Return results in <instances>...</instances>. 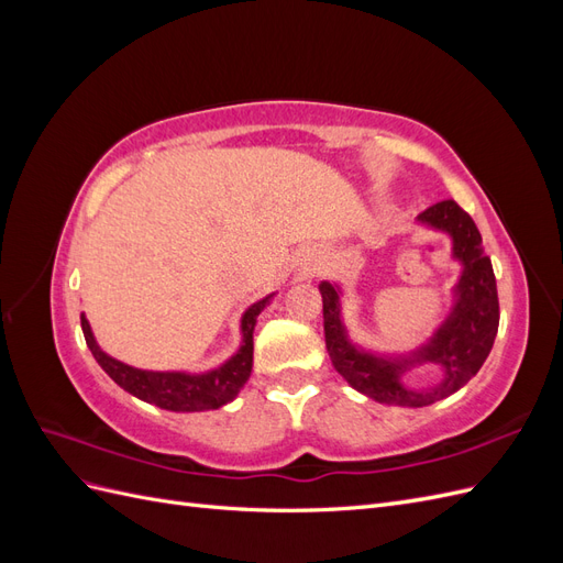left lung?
<instances>
[{"instance_id": "obj_1", "label": "left lung", "mask_w": 563, "mask_h": 563, "mask_svg": "<svg viewBox=\"0 0 563 563\" xmlns=\"http://www.w3.org/2000/svg\"><path fill=\"white\" fill-rule=\"evenodd\" d=\"M418 220L451 234L453 258L463 265V275L453 288L455 302L451 314L434 331L428 345L401 356H378L356 347L340 319V288L331 282L319 284L323 338L335 371L362 395L380 404L408 408L430 406L467 385L486 362L500 323L496 275L470 213L453 199H444L424 209ZM416 363H434L442 368V380L432 388L408 390L400 376Z\"/></svg>"}]
</instances>
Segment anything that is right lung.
Listing matches in <instances>:
<instances>
[{"label":"right lung","instance_id":"obj_1","mask_svg":"<svg viewBox=\"0 0 563 563\" xmlns=\"http://www.w3.org/2000/svg\"><path fill=\"white\" fill-rule=\"evenodd\" d=\"M272 296L253 302L251 308L242 317V345L232 354L230 360L207 373H183V371H143L133 368L129 364H122L112 360L110 354L98 347L96 338L91 333V327L87 317L81 314V331L87 338V345L93 354V360L100 364L108 376L124 387L129 395L139 397L147 404H155L166 411H183V413H195V411H211V408L225 406L232 401L244 383L251 376L253 366V329L255 319L267 308Z\"/></svg>","mask_w":563,"mask_h":563}]
</instances>
